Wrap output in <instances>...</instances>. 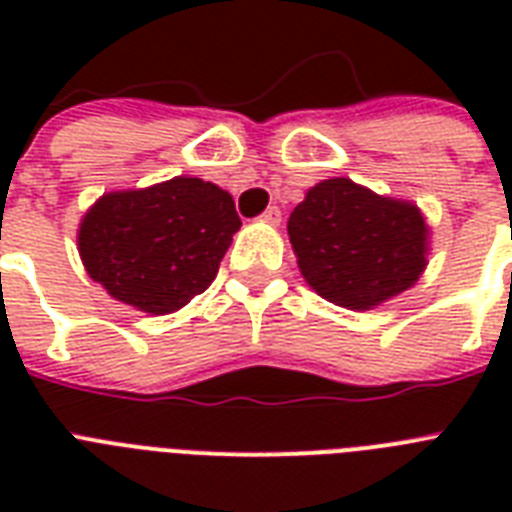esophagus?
<instances>
[{"instance_id":"obj_1","label":"esophagus","mask_w":512,"mask_h":512,"mask_svg":"<svg viewBox=\"0 0 512 512\" xmlns=\"http://www.w3.org/2000/svg\"><path fill=\"white\" fill-rule=\"evenodd\" d=\"M260 220H263V223H268V225H279L281 223V209L279 207H268L263 215H260Z\"/></svg>"}]
</instances>
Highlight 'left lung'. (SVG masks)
Masks as SVG:
<instances>
[{"instance_id": "obj_1", "label": "left lung", "mask_w": 512, "mask_h": 512, "mask_svg": "<svg viewBox=\"0 0 512 512\" xmlns=\"http://www.w3.org/2000/svg\"><path fill=\"white\" fill-rule=\"evenodd\" d=\"M287 231L303 279L348 311L401 295L428 265V225L417 204L348 177L313 185L289 215Z\"/></svg>"}]
</instances>
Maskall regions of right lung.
Returning <instances> with one entry per match:
<instances>
[{
  "label": "right lung",
  "instance_id": "1",
  "mask_svg": "<svg viewBox=\"0 0 512 512\" xmlns=\"http://www.w3.org/2000/svg\"><path fill=\"white\" fill-rule=\"evenodd\" d=\"M241 220L231 193L201 177H172L103 193L82 217L79 255L92 281L143 313L164 316L215 281Z\"/></svg>",
  "mask_w": 512,
  "mask_h": 512
}]
</instances>
